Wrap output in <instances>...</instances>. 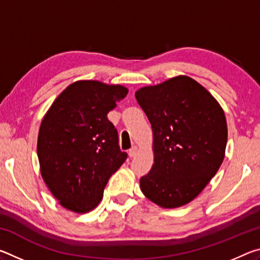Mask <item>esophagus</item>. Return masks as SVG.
I'll use <instances>...</instances> for the list:
<instances>
[{
  "mask_svg": "<svg viewBox=\"0 0 260 260\" xmlns=\"http://www.w3.org/2000/svg\"><path fill=\"white\" fill-rule=\"evenodd\" d=\"M136 152H138V148H136V147H132V148L129 149V151H128V155H129V157L132 158V157H134V156L136 155Z\"/></svg>",
  "mask_w": 260,
  "mask_h": 260,
  "instance_id": "obj_1",
  "label": "esophagus"
}]
</instances>
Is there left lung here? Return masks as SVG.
<instances>
[{"label": "left lung", "instance_id": "1", "mask_svg": "<svg viewBox=\"0 0 260 260\" xmlns=\"http://www.w3.org/2000/svg\"><path fill=\"white\" fill-rule=\"evenodd\" d=\"M150 121L155 164L141 190L161 208L192 201L225 157L227 124L221 107L193 79L179 76L135 93Z\"/></svg>", "mask_w": 260, "mask_h": 260}]
</instances>
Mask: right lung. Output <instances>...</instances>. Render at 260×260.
I'll return each mask as SVG.
<instances>
[{"label":"right lung","mask_w":260,"mask_h":260,"mask_svg":"<svg viewBox=\"0 0 260 260\" xmlns=\"http://www.w3.org/2000/svg\"><path fill=\"white\" fill-rule=\"evenodd\" d=\"M128 93L100 81H77L48 110L38 136L42 178L59 203L85 213L99 205L111 175L124 164L108 113Z\"/></svg>","instance_id":"add662e5"}]
</instances>
